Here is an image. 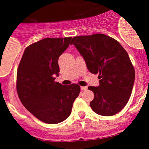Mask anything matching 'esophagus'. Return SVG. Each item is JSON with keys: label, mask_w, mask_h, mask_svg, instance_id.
I'll return each mask as SVG.
<instances>
[{"label": "esophagus", "mask_w": 149, "mask_h": 149, "mask_svg": "<svg viewBox=\"0 0 149 149\" xmlns=\"http://www.w3.org/2000/svg\"><path fill=\"white\" fill-rule=\"evenodd\" d=\"M81 89L82 91L87 90V86H81Z\"/></svg>", "instance_id": "obj_1"}]
</instances>
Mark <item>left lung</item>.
Listing matches in <instances>:
<instances>
[{
  "mask_svg": "<svg viewBox=\"0 0 149 149\" xmlns=\"http://www.w3.org/2000/svg\"><path fill=\"white\" fill-rule=\"evenodd\" d=\"M71 44L83 56L88 70L99 74V86L88 87L95 96L91 108L104 116L118 113L127 103L135 80L127 51L118 41L104 34L75 36Z\"/></svg>",
  "mask_w": 149,
  "mask_h": 149,
  "instance_id": "obj_1",
  "label": "left lung"
}]
</instances>
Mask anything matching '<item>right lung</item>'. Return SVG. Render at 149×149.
Listing matches in <instances>:
<instances>
[{
  "label": "right lung",
  "mask_w": 149,
  "mask_h": 149,
  "mask_svg": "<svg viewBox=\"0 0 149 149\" xmlns=\"http://www.w3.org/2000/svg\"><path fill=\"white\" fill-rule=\"evenodd\" d=\"M72 37L45 38L24 50L18 71L16 89L22 104L38 119L57 124L66 119L81 88L77 84L63 86L55 81L58 60Z\"/></svg>",
  "instance_id": "1"
}]
</instances>
